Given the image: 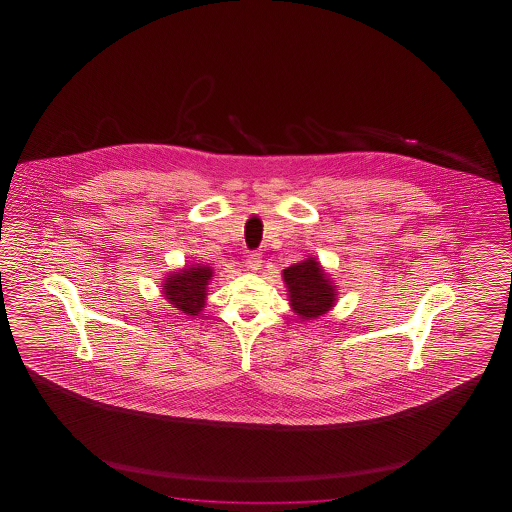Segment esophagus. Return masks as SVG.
I'll list each match as a JSON object with an SVG mask.
<instances>
[{
    "instance_id": "esophagus-1",
    "label": "esophagus",
    "mask_w": 512,
    "mask_h": 512,
    "mask_svg": "<svg viewBox=\"0 0 512 512\" xmlns=\"http://www.w3.org/2000/svg\"><path fill=\"white\" fill-rule=\"evenodd\" d=\"M262 266V253L252 252L248 255V259H246V267L250 269V271H257Z\"/></svg>"
}]
</instances>
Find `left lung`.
Listing matches in <instances>:
<instances>
[{"instance_id":"left-lung-1","label":"left lung","mask_w":512,"mask_h":512,"mask_svg":"<svg viewBox=\"0 0 512 512\" xmlns=\"http://www.w3.org/2000/svg\"><path fill=\"white\" fill-rule=\"evenodd\" d=\"M283 280L288 288L290 306L302 320H313L334 308L336 287L315 257L283 269Z\"/></svg>"}]
</instances>
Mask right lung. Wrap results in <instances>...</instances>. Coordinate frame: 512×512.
<instances>
[{
  "mask_svg": "<svg viewBox=\"0 0 512 512\" xmlns=\"http://www.w3.org/2000/svg\"><path fill=\"white\" fill-rule=\"evenodd\" d=\"M213 269L201 264L185 267L178 273L169 274L162 283V294L173 308L190 316H199L206 302V290L210 285Z\"/></svg>",
  "mask_w": 512,
  "mask_h": 512,
  "instance_id": "1",
  "label": "right lung"
}]
</instances>
